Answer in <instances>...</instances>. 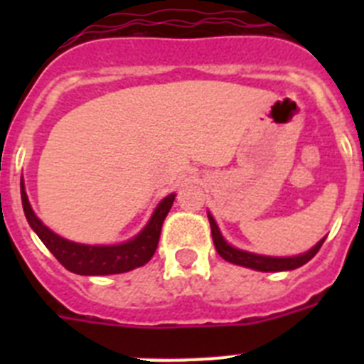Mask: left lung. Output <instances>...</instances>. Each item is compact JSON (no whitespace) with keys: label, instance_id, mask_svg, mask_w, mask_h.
<instances>
[{"label":"left lung","instance_id":"1","mask_svg":"<svg viewBox=\"0 0 364 364\" xmlns=\"http://www.w3.org/2000/svg\"><path fill=\"white\" fill-rule=\"evenodd\" d=\"M208 218H210V226H211V237H213L215 247H217L218 255L224 260L231 262V264H239L244 266V268H252L257 269V272H288V269L301 268L302 264H306L308 260L314 259L317 255V252L323 246L324 239L319 240L315 244L311 250H308L306 253L295 257H266V255H257V253L244 252V250H237L231 244H228L222 237L220 230H218L217 222L215 218L208 213Z\"/></svg>","mask_w":364,"mask_h":364}]
</instances>
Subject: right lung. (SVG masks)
Segmentation results:
<instances>
[{
	"instance_id": "1",
	"label": "right lung",
	"mask_w": 364,
	"mask_h": 364,
	"mask_svg": "<svg viewBox=\"0 0 364 364\" xmlns=\"http://www.w3.org/2000/svg\"><path fill=\"white\" fill-rule=\"evenodd\" d=\"M175 193L167 195L154 210L153 217L149 218L147 226L144 228L134 239L112 246H91V244H78L67 240L49 228L34 215L31 202L25 193L23 178H21V202L28 224L41 242L49 247V252L60 260V264L65 266L69 272L78 275H112V273H125L134 268H140L149 262L151 257L156 252L159 246L160 231H162L164 218L171 210Z\"/></svg>"
}]
</instances>
